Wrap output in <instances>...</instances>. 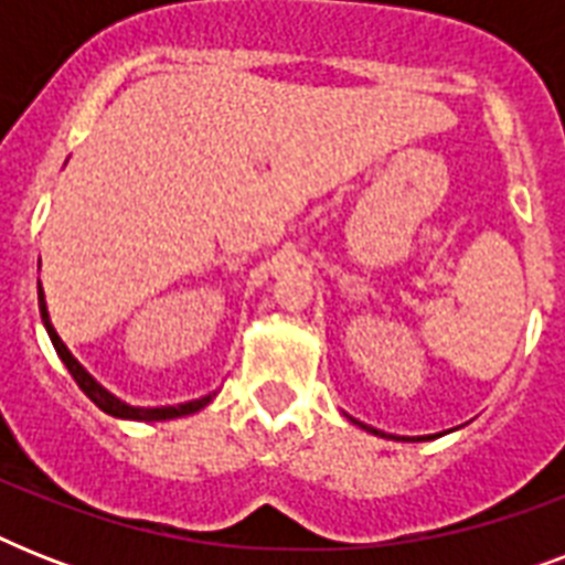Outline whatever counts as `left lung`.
<instances>
[{
  "label": "left lung",
  "instance_id": "1",
  "mask_svg": "<svg viewBox=\"0 0 565 565\" xmlns=\"http://www.w3.org/2000/svg\"><path fill=\"white\" fill-rule=\"evenodd\" d=\"M361 428H366L370 434H377V437H386V439H434V437H390V434H384V430H377V428H370V425H363V422H358Z\"/></svg>",
  "mask_w": 565,
  "mask_h": 565
}]
</instances>
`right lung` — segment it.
Instances as JSON below:
<instances>
[{
	"label": "right lung",
	"mask_w": 565,
	"mask_h": 565,
	"mask_svg": "<svg viewBox=\"0 0 565 565\" xmlns=\"http://www.w3.org/2000/svg\"><path fill=\"white\" fill-rule=\"evenodd\" d=\"M38 305H40V319H43V326H46V334L49 340H52V345H55L57 358L64 361V366L70 370V375L75 377V384L82 386L84 395L90 398L99 411H105L108 416H117V419H135V422H167V419H179V416H190V413L202 411L204 404H211V398L216 393L211 395H202V398H193V402H184V404H163V407H135V404L122 402V398H117L114 393H108L105 386L96 381V377L90 375V372L84 370L82 363L75 361L73 352L66 349L64 340L57 337L55 326H52V319H49V310H46V296H43V287H38Z\"/></svg>",
	"instance_id": "1"
}]
</instances>
